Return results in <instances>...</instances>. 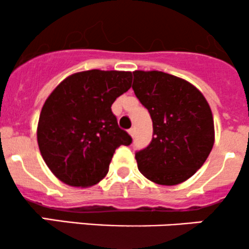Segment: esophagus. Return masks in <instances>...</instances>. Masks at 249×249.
<instances>
[{
	"label": "esophagus",
	"mask_w": 249,
	"mask_h": 249,
	"mask_svg": "<svg viewBox=\"0 0 249 249\" xmlns=\"http://www.w3.org/2000/svg\"><path fill=\"white\" fill-rule=\"evenodd\" d=\"M134 133H136V131H134V128H130V130H128V134H130L131 137H134Z\"/></svg>",
	"instance_id": "obj_1"
}]
</instances>
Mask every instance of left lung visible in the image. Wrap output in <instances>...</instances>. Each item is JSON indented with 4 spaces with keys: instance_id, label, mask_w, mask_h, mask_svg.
<instances>
[{
    "instance_id": "left-lung-1",
    "label": "left lung",
    "mask_w": 249,
    "mask_h": 249,
    "mask_svg": "<svg viewBox=\"0 0 249 249\" xmlns=\"http://www.w3.org/2000/svg\"><path fill=\"white\" fill-rule=\"evenodd\" d=\"M132 89L153 123L152 142L136 153L138 170L159 185L173 186L193 176L214 144L210 105L194 85L162 71H133Z\"/></svg>"
}]
</instances>
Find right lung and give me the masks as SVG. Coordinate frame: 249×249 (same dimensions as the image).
<instances>
[{"instance_id":"right-lung-1","label":"right lung","mask_w":249,"mask_h":249,"mask_svg":"<svg viewBox=\"0 0 249 249\" xmlns=\"http://www.w3.org/2000/svg\"><path fill=\"white\" fill-rule=\"evenodd\" d=\"M131 84L130 71L88 70L67 77L48 97L37 142L45 164L62 182L73 187L98 184L116 148L132 142L111 111Z\"/></svg>"}]
</instances>
